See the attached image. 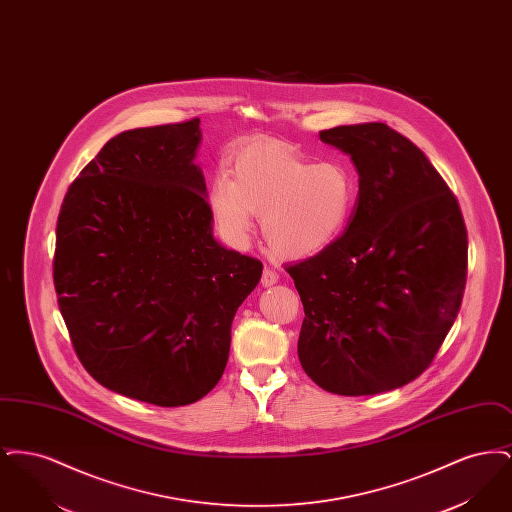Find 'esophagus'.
I'll return each instance as SVG.
<instances>
[{
	"instance_id": "34e87169",
	"label": "esophagus",
	"mask_w": 512,
	"mask_h": 512,
	"mask_svg": "<svg viewBox=\"0 0 512 512\" xmlns=\"http://www.w3.org/2000/svg\"><path fill=\"white\" fill-rule=\"evenodd\" d=\"M278 272L274 270V268L265 267L263 268V276H261V284L267 288V286H272V284H276L278 282Z\"/></svg>"
}]
</instances>
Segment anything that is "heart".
Returning a JSON list of instances; mask_svg holds the SVG:
<instances>
[{"label":"heart","instance_id":"1","mask_svg":"<svg viewBox=\"0 0 512 512\" xmlns=\"http://www.w3.org/2000/svg\"><path fill=\"white\" fill-rule=\"evenodd\" d=\"M220 174L209 192L211 213L232 244H245L261 215L267 244L280 255L303 257L336 242L353 217L359 182L340 161L313 163L292 147L259 142Z\"/></svg>","mask_w":512,"mask_h":512}]
</instances>
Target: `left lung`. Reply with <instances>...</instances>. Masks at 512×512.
<instances>
[{
    "label": "left lung",
    "mask_w": 512,
    "mask_h": 512,
    "mask_svg": "<svg viewBox=\"0 0 512 512\" xmlns=\"http://www.w3.org/2000/svg\"><path fill=\"white\" fill-rule=\"evenodd\" d=\"M320 140L351 155L359 199L336 242L288 263L305 318L297 355L338 395H374L418 378L459 315L468 238L434 165L384 122L336 126Z\"/></svg>",
    "instance_id": "obj_1"
}]
</instances>
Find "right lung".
Returning <instances> with one entry per match:
<instances>
[{"mask_svg":"<svg viewBox=\"0 0 512 512\" xmlns=\"http://www.w3.org/2000/svg\"><path fill=\"white\" fill-rule=\"evenodd\" d=\"M199 140V119L121 132L57 219L53 284L76 357L103 388L159 407L219 384L232 320L263 274L213 238Z\"/></svg>","mask_w":512,"mask_h":512,"instance_id":"right-lung-1","label":"right lung"}]
</instances>
